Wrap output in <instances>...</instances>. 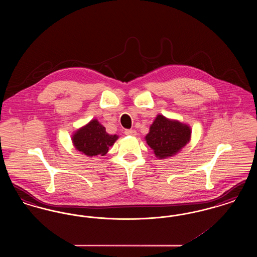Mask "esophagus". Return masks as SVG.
Masks as SVG:
<instances>
[{
    "mask_svg": "<svg viewBox=\"0 0 257 257\" xmlns=\"http://www.w3.org/2000/svg\"><path fill=\"white\" fill-rule=\"evenodd\" d=\"M125 134L128 135V136H136L137 132L135 130L130 129V130H125Z\"/></svg>",
    "mask_w": 257,
    "mask_h": 257,
    "instance_id": "34e87169",
    "label": "esophagus"
}]
</instances>
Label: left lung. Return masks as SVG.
Returning a JSON list of instances; mask_svg holds the SVG:
<instances>
[{"instance_id":"1","label":"left lung","mask_w":257,"mask_h":257,"mask_svg":"<svg viewBox=\"0 0 257 257\" xmlns=\"http://www.w3.org/2000/svg\"><path fill=\"white\" fill-rule=\"evenodd\" d=\"M192 130L188 124L158 114L150 125L146 141L159 159L176 155L190 141Z\"/></svg>"}]
</instances>
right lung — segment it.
Here are the masks:
<instances>
[{
    "label": "right lung",
    "instance_id": "obj_1",
    "mask_svg": "<svg viewBox=\"0 0 257 257\" xmlns=\"http://www.w3.org/2000/svg\"><path fill=\"white\" fill-rule=\"evenodd\" d=\"M117 139V135L108 134L97 119H92L79 128L71 137L76 150L88 157L106 155L109 147H112Z\"/></svg>",
    "mask_w": 257,
    "mask_h": 257
}]
</instances>
